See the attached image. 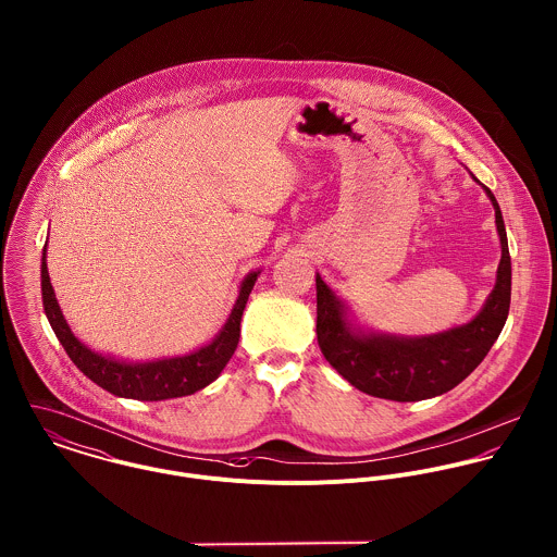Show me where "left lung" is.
<instances>
[{
  "label": "left lung",
  "instance_id": "8db88e82",
  "mask_svg": "<svg viewBox=\"0 0 557 557\" xmlns=\"http://www.w3.org/2000/svg\"><path fill=\"white\" fill-rule=\"evenodd\" d=\"M502 240L497 282L482 312L467 325L429 337L355 334L344 306L317 275V337L325 359L357 389L396 403L424 400L449 392L467 379L502 334L510 310V251L499 205L488 187Z\"/></svg>",
  "mask_w": 557,
  "mask_h": 557
}]
</instances>
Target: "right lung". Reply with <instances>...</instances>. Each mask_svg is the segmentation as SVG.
I'll use <instances>...</instances> for the list:
<instances>
[{
  "label": "right lung",
  "instance_id": "1",
  "mask_svg": "<svg viewBox=\"0 0 557 557\" xmlns=\"http://www.w3.org/2000/svg\"><path fill=\"white\" fill-rule=\"evenodd\" d=\"M42 249V264H40V286H42V306L45 314L62 342L66 355L73 359V363L99 387L108 389L113 396L120 398H135V400H165V398H181L189 396L209 383H213L230 357L236 350L238 335H240V317L247 304V297L256 284L258 273H249L240 286V295L236 299V306L223 325L220 335L205 348L185 355V357H172V359H159L148 363H122L110 357H103L95 350H90L86 344H82L73 332L69 330L53 286L49 282V271L45 262Z\"/></svg>",
  "mask_w": 557,
  "mask_h": 557
}]
</instances>
